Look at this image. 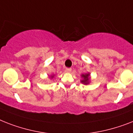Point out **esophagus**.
<instances>
[{
  "label": "esophagus",
  "instance_id": "obj_1",
  "mask_svg": "<svg viewBox=\"0 0 133 133\" xmlns=\"http://www.w3.org/2000/svg\"><path fill=\"white\" fill-rule=\"evenodd\" d=\"M71 71H72V68H68L65 69L66 72H71Z\"/></svg>",
  "mask_w": 133,
  "mask_h": 133
}]
</instances>
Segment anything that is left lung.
Here are the masks:
<instances>
[{"instance_id": "1", "label": "left lung", "mask_w": 133, "mask_h": 133, "mask_svg": "<svg viewBox=\"0 0 133 133\" xmlns=\"http://www.w3.org/2000/svg\"><path fill=\"white\" fill-rule=\"evenodd\" d=\"M89 74H82V77L83 78V80H82L81 83L85 84V85H87V84L89 83Z\"/></svg>"}]
</instances>
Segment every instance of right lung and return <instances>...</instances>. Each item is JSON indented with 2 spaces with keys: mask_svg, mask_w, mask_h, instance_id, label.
<instances>
[{
  "mask_svg": "<svg viewBox=\"0 0 133 133\" xmlns=\"http://www.w3.org/2000/svg\"><path fill=\"white\" fill-rule=\"evenodd\" d=\"M52 77H53V76H52Z\"/></svg>",
  "mask_w": 133,
  "mask_h": 133,
  "instance_id": "add662e5",
  "label": "right lung"
}]
</instances>
